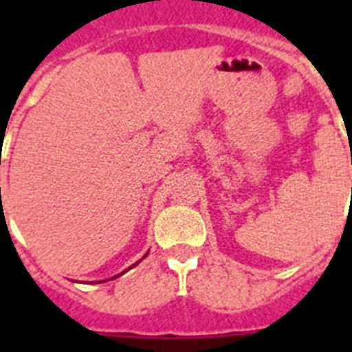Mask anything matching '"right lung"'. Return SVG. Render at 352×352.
<instances>
[{
  "label": "right lung",
  "mask_w": 352,
  "mask_h": 352,
  "mask_svg": "<svg viewBox=\"0 0 352 352\" xmlns=\"http://www.w3.org/2000/svg\"><path fill=\"white\" fill-rule=\"evenodd\" d=\"M135 265H137V263H135Z\"/></svg>",
  "instance_id": "obj_1"
}]
</instances>
